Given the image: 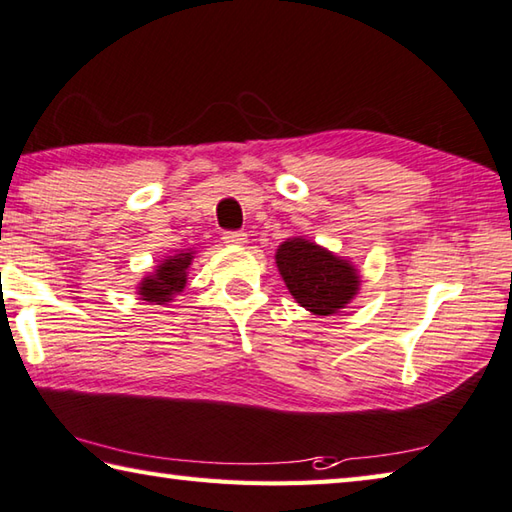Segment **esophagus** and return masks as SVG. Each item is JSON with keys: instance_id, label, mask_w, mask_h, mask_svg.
I'll return each instance as SVG.
<instances>
[{"instance_id": "1", "label": "esophagus", "mask_w": 512, "mask_h": 512, "mask_svg": "<svg viewBox=\"0 0 512 512\" xmlns=\"http://www.w3.org/2000/svg\"><path fill=\"white\" fill-rule=\"evenodd\" d=\"M223 240H225L227 245L240 247V245H245V243H247V234H245V231H225Z\"/></svg>"}]
</instances>
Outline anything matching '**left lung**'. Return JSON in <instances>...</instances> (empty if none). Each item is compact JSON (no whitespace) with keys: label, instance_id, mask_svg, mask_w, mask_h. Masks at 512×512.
Instances as JSON below:
<instances>
[{"label":"left lung","instance_id":"8db88e82","mask_svg":"<svg viewBox=\"0 0 512 512\" xmlns=\"http://www.w3.org/2000/svg\"><path fill=\"white\" fill-rule=\"evenodd\" d=\"M276 267L296 303L316 316L341 312L361 289V274L352 260L303 236L278 245Z\"/></svg>","mask_w":512,"mask_h":512}]
</instances>
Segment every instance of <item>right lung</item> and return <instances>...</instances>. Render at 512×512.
Listing matches in <instances>:
<instances>
[{"mask_svg": "<svg viewBox=\"0 0 512 512\" xmlns=\"http://www.w3.org/2000/svg\"><path fill=\"white\" fill-rule=\"evenodd\" d=\"M191 260H194V252H180L162 258L160 265L138 283L140 301H147L151 305L173 303V298L187 287V269Z\"/></svg>", "mask_w": 512, "mask_h": 512, "instance_id": "1", "label": "right lung"}]
</instances>
